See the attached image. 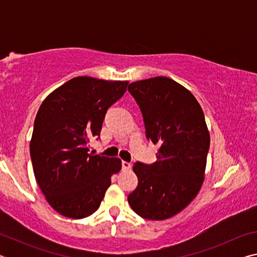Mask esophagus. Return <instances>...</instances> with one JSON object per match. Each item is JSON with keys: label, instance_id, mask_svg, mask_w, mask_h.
Segmentation results:
<instances>
[{"label": "esophagus", "instance_id": "1", "mask_svg": "<svg viewBox=\"0 0 257 257\" xmlns=\"http://www.w3.org/2000/svg\"><path fill=\"white\" fill-rule=\"evenodd\" d=\"M130 169H132V163L122 161V170H130Z\"/></svg>", "mask_w": 257, "mask_h": 257}]
</instances>
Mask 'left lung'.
Wrapping results in <instances>:
<instances>
[{
  "label": "left lung",
  "instance_id": "8db88e82",
  "mask_svg": "<svg viewBox=\"0 0 257 257\" xmlns=\"http://www.w3.org/2000/svg\"><path fill=\"white\" fill-rule=\"evenodd\" d=\"M144 118L146 137L159 144L152 165L137 162L138 186L128 203L139 216L167 220L189 205L204 181L210 132L193 94L168 77H154L129 85Z\"/></svg>",
  "mask_w": 257,
  "mask_h": 257
}]
</instances>
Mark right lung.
<instances>
[{"label":"right lung","instance_id":"right-lung-1","mask_svg":"<svg viewBox=\"0 0 257 257\" xmlns=\"http://www.w3.org/2000/svg\"><path fill=\"white\" fill-rule=\"evenodd\" d=\"M129 81L75 77L54 89L40 106L30 139L34 175L47 203L61 215L84 219L101 205L119 158L88 153L106 110Z\"/></svg>","mask_w":257,"mask_h":257}]
</instances>
